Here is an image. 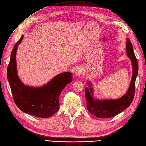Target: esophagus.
I'll use <instances>...</instances> for the list:
<instances>
[{
  "mask_svg": "<svg viewBox=\"0 0 146 146\" xmlns=\"http://www.w3.org/2000/svg\"><path fill=\"white\" fill-rule=\"evenodd\" d=\"M84 73V70L83 68H82L81 67H78L76 70H75V73L77 75V76H80L82 74H83Z\"/></svg>",
  "mask_w": 146,
  "mask_h": 146,
  "instance_id": "34e87169",
  "label": "esophagus"
}]
</instances>
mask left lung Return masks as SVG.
<instances>
[{
  "label": "left lung",
  "instance_id": "left-lung-1",
  "mask_svg": "<svg viewBox=\"0 0 146 146\" xmlns=\"http://www.w3.org/2000/svg\"><path fill=\"white\" fill-rule=\"evenodd\" d=\"M126 52L131 59L133 67V74L130 87L127 92L122 98L117 100H98L94 99L91 96L93 89L85 88V98L87 100V108L93 115L99 118H111L117 115L130 106L134 98L135 89V80L138 72V61L135 55L132 43L127 38ZM90 86V84L88 83Z\"/></svg>",
  "mask_w": 146,
  "mask_h": 146
}]
</instances>
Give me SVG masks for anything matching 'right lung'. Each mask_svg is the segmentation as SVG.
<instances>
[{
  "instance_id": "add662e5",
  "label": "right lung",
  "mask_w": 146,
  "mask_h": 146,
  "mask_svg": "<svg viewBox=\"0 0 146 146\" xmlns=\"http://www.w3.org/2000/svg\"><path fill=\"white\" fill-rule=\"evenodd\" d=\"M23 36L16 42L11 54L7 68V78L15 105L23 112L40 118H48L58 112L59 98L66 86L72 82V74H59L46 85L34 88L25 85L17 73L16 51Z\"/></svg>"
}]
</instances>
